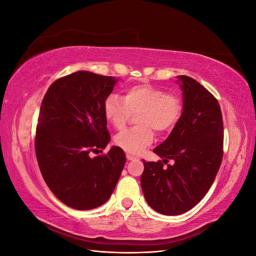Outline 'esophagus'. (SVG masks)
I'll list each match as a JSON object with an SVG mask.
<instances>
[{"instance_id":"1","label":"esophagus","mask_w":256,"mask_h":256,"mask_svg":"<svg viewBox=\"0 0 256 256\" xmlns=\"http://www.w3.org/2000/svg\"><path fill=\"white\" fill-rule=\"evenodd\" d=\"M126 157H127V159H128V160H130V161H131V160H136V159H138L136 156H134V154H126Z\"/></svg>"}]
</instances>
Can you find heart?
<instances>
[{"label": "heart", "instance_id": "obj_1", "mask_svg": "<svg viewBox=\"0 0 256 256\" xmlns=\"http://www.w3.org/2000/svg\"><path fill=\"white\" fill-rule=\"evenodd\" d=\"M180 97L150 84L132 85L124 90L122 98L111 94L104 102V118L115 129H122L131 113H136L138 126L124 130L115 136L116 145L131 154H140L152 144V128L159 134L171 129L180 118Z\"/></svg>", "mask_w": 256, "mask_h": 256}]
</instances>
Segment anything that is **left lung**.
Here are the masks:
<instances>
[{
	"instance_id": "1",
	"label": "left lung",
	"mask_w": 256,
	"mask_h": 256,
	"mask_svg": "<svg viewBox=\"0 0 256 256\" xmlns=\"http://www.w3.org/2000/svg\"><path fill=\"white\" fill-rule=\"evenodd\" d=\"M182 112L164 142L154 148L164 161L144 162L141 186L154 210L176 216L190 210L214 180L223 156V120L218 100L203 85L178 76ZM174 160L173 166L164 167Z\"/></svg>"
}]
</instances>
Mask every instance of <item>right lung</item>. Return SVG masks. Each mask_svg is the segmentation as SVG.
I'll use <instances>...</instances> for the list:
<instances>
[{
  "label": "right lung",
  "instance_id": "obj_1",
  "mask_svg": "<svg viewBox=\"0 0 256 256\" xmlns=\"http://www.w3.org/2000/svg\"><path fill=\"white\" fill-rule=\"evenodd\" d=\"M118 79L76 72L53 82L42 99L35 152L49 189L67 206L88 210L110 198L125 166V152L112 146L104 102Z\"/></svg>",
  "mask_w": 256,
  "mask_h": 256
}]
</instances>
